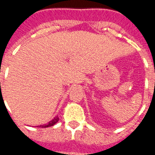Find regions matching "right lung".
<instances>
[{
  "instance_id": "1",
  "label": "right lung",
  "mask_w": 155,
  "mask_h": 155,
  "mask_svg": "<svg viewBox=\"0 0 155 155\" xmlns=\"http://www.w3.org/2000/svg\"><path fill=\"white\" fill-rule=\"evenodd\" d=\"M58 120H59V118H58V117L57 116V117H55L52 120H51V121L49 122L48 124H43V125H40V126H39V128H48V127L53 126L55 124H57V123H58Z\"/></svg>"
}]
</instances>
